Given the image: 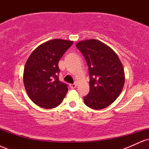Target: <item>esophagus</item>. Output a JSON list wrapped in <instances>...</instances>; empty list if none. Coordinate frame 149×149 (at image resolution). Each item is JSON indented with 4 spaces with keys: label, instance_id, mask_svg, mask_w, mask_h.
Returning <instances> with one entry per match:
<instances>
[{
    "label": "esophagus",
    "instance_id": "34e87169",
    "mask_svg": "<svg viewBox=\"0 0 149 149\" xmlns=\"http://www.w3.org/2000/svg\"><path fill=\"white\" fill-rule=\"evenodd\" d=\"M69 86H70V88H71V89H73V88H76L77 85L75 84V83H73V84H70Z\"/></svg>",
    "mask_w": 149,
    "mask_h": 149
}]
</instances>
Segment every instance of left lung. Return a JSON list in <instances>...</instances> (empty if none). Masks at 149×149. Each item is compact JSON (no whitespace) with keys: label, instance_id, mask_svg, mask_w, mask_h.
I'll use <instances>...</instances> for the list:
<instances>
[{"label":"left lung","instance_id":"8db88e82","mask_svg":"<svg viewBox=\"0 0 149 149\" xmlns=\"http://www.w3.org/2000/svg\"><path fill=\"white\" fill-rule=\"evenodd\" d=\"M84 56L90 75V92L84 97L85 105L102 109L115 101L125 83L123 66L110 47L100 40L90 39L76 44Z\"/></svg>","mask_w":149,"mask_h":149}]
</instances>
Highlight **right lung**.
Wrapping results in <instances>:
<instances>
[{"mask_svg": "<svg viewBox=\"0 0 149 149\" xmlns=\"http://www.w3.org/2000/svg\"><path fill=\"white\" fill-rule=\"evenodd\" d=\"M73 41L53 39L39 45L31 54L24 70V84L33 103L43 109L59 105L68 92L66 83L59 81V59Z\"/></svg>", "mask_w": 149, "mask_h": 149, "instance_id": "obj_1", "label": "right lung"}]
</instances>
